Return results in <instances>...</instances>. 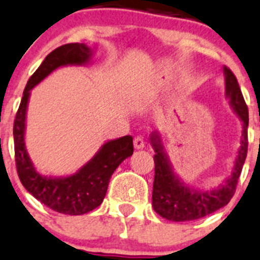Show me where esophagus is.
I'll list each match as a JSON object with an SVG mask.
<instances>
[{
    "mask_svg": "<svg viewBox=\"0 0 260 260\" xmlns=\"http://www.w3.org/2000/svg\"><path fill=\"white\" fill-rule=\"evenodd\" d=\"M133 146H135L136 150H142L145 147V142H144V138L142 137H136L133 140Z\"/></svg>",
    "mask_w": 260,
    "mask_h": 260,
    "instance_id": "1",
    "label": "esophagus"
}]
</instances>
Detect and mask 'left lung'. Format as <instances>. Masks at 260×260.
<instances>
[{"instance_id": "1", "label": "left lung", "mask_w": 260, "mask_h": 260, "mask_svg": "<svg viewBox=\"0 0 260 260\" xmlns=\"http://www.w3.org/2000/svg\"><path fill=\"white\" fill-rule=\"evenodd\" d=\"M225 82V97L242 123L241 140L235 159L231 176L222 185L213 188H199L186 185L173 171L171 160L164 150L161 136L152 132L150 144L154 149L155 178L152 186V208L160 217L172 222L195 220L212 214L225 207L236 191L237 181L247 154V125L249 111L242 97L236 77L229 68H223Z\"/></svg>"}]
</instances>
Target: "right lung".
<instances>
[{
    "label": "right lung",
    "mask_w": 260,
    "mask_h": 260,
    "mask_svg": "<svg viewBox=\"0 0 260 260\" xmlns=\"http://www.w3.org/2000/svg\"><path fill=\"white\" fill-rule=\"evenodd\" d=\"M91 59L92 48L84 43H68L48 53L29 78L14 122L15 161L21 183L46 207L68 215L86 214L103 203L114 171L133 154V138L124 136L105 142L94 156L72 176H43L35 168L25 146L26 109L30 89L53 70L67 65H86Z\"/></svg>",
    "instance_id": "right-lung-1"
}]
</instances>
